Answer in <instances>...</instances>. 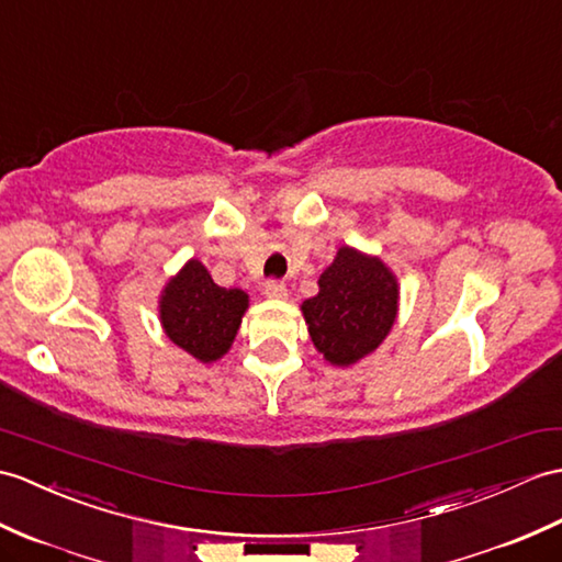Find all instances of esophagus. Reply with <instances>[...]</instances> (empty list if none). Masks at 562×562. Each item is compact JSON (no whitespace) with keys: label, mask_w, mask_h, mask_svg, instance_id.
<instances>
[{"label":"esophagus","mask_w":562,"mask_h":562,"mask_svg":"<svg viewBox=\"0 0 562 562\" xmlns=\"http://www.w3.org/2000/svg\"><path fill=\"white\" fill-rule=\"evenodd\" d=\"M263 294L268 299H276V302H282V299H286V286L282 282H278V280H270L263 286Z\"/></svg>","instance_id":"34e87169"}]
</instances>
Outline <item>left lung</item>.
Listing matches in <instances>:
<instances>
[{"instance_id":"8db88e82","label":"left lung","mask_w":562,"mask_h":562,"mask_svg":"<svg viewBox=\"0 0 562 562\" xmlns=\"http://www.w3.org/2000/svg\"><path fill=\"white\" fill-rule=\"evenodd\" d=\"M400 311L397 276L378 256L340 246L302 302L308 337L333 367H355L383 345Z\"/></svg>"}]
</instances>
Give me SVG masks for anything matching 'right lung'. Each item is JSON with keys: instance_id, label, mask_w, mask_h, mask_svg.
Wrapping results in <instances>:
<instances>
[{"instance_id": "right-lung-1", "label": "right lung", "mask_w": 562, "mask_h": 562, "mask_svg": "<svg viewBox=\"0 0 562 562\" xmlns=\"http://www.w3.org/2000/svg\"><path fill=\"white\" fill-rule=\"evenodd\" d=\"M249 294L220 286L199 258H189L169 278L158 299L162 333L195 361L215 363L227 355L239 333Z\"/></svg>"}]
</instances>
